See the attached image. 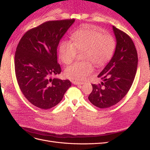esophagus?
I'll return each mask as SVG.
<instances>
[{
    "label": "esophagus",
    "instance_id": "esophagus-1",
    "mask_svg": "<svg viewBox=\"0 0 150 150\" xmlns=\"http://www.w3.org/2000/svg\"><path fill=\"white\" fill-rule=\"evenodd\" d=\"M72 83H73L75 85H82V84H84V83H83V82H79V81H73V82H72Z\"/></svg>",
    "mask_w": 150,
    "mask_h": 150
}]
</instances>
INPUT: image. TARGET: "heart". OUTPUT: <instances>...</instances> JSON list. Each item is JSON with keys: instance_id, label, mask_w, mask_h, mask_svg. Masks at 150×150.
Returning a JSON list of instances; mask_svg holds the SVG:
<instances>
[{"instance_id": "1", "label": "heart", "mask_w": 150, "mask_h": 150, "mask_svg": "<svg viewBox=\"0 0 150 150\" xmlns=\"http://www.w3.org/2000/svg\"><path fill=\"white\" fill-rule=\"evenodd\" d=\"M72 42L63 40L59 45V55L61 61L69 64L74 60L77 51H84L83 59L93 62L96 66H103L114 54L116 42L110 34H103L89 25H84L72 35ZM78 62L65 70L68 78L83 81L93 73L94 67L90 61Z\"/></svg>"}]
</instances>
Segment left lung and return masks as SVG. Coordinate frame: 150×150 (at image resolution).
I'll return each instance as SVG.
<instances>
[{"instance_id": "1", "label": "left lung", "mask_w": 150, "mask_h": 150, "mask_svg": "<svg viewBox=\"0 0 150 150\" xmlns=\"http://www.w3.org/2000/svg\"><path fill=\"white\" fill-rule=\"evenodd\" d=\"M116 38L115 53L98 76L99 86L92 84L88 99L99 108L111 107L120 102L131 87L138 66V54L132 39L124 32L112 26Z\"/></svg>"}]
</instances>
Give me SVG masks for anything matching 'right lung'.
<instances>
[{
  "label": "right lung",
  "instance_id": "add662e5",
  "mask_svg": "<svg viewBox=\"0 0 150 150\" xmlns=\"http://www.w3.org/2000/svg\"><path fill=\"white\" fill-rule=\"evenodd\" d=\"M74 19L48 21L23 35L15 54L18 84L34 106L48 110L56 106L71 86L70 81L52 76L61 73L57 49Z\"/></svg>",
  "mask_w": 150,
  "mask_h": 150
}]
</instances>
